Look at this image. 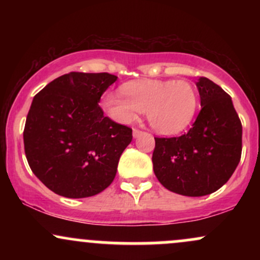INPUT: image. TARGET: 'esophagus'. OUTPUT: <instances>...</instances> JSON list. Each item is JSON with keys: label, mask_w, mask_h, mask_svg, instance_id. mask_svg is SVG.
<instances>
[{"label": "esophagus", "mask_w": 260, "mask_h": 260, "mask_svg": "<svg viewBox=\"0 0 260 260\" xmlns=\"http://www.w3.org/2000/svg\"><path fill=\"white\" fill-rule=\"evenodd\" d=\"M142 133H143L142 131L138 129V128H134V129H133V137H134V138H138V137H139Z\"/></svg>", "instance_id": "obj_1"}]
</instances>
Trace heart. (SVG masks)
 Returning a JSON list of instances; mask_svg holds the SVG:
<instances>
[{"label":"heart","mask_w":260,"mask_h":260,"mask_svg":"<svg viewBox=\"0 0 260 260\" xmlns=\"http://www.w3.org/2000/svg\"><path fill=\"white\" fill-rule=\"evenodd\" d=\"M121 91L106 92L101 100L113 120L129 123L147 111L149 123L162 134L186 129L198 107L196 89L186 80H137L122 85Z\"/></svg>","instance_id":"b5f03b06"}]
</instances>
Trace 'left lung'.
Returning a JSON list of instances; mask_svg holds the SVG:
<instances>
[{
  "label": "left lung",
  "mask_w": 260,
  "mask_h": 260,
  "mask_svg": "<svg viewBox=\"0 0 260 260\" xmlns=\"http://www.w3.org/2000/svg\"><path fill=\"white\" fill-rule=\"evenodd\" d=\"M202 110L192 128L180 137H155L153 169L164 187L187 197L214 193L230 180L242 153V123L231 96L201 77Z\"/></svg>",
  "instance_id": "obj_1"
}]
</instances>
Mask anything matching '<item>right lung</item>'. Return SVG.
<instances>
[{
	"label": "right lung",
	"mask_w": 260,
	"mask_h": 260,
	"mask_svg": "<svg viewBox=\"0 0 260 260\" xmlns=\"http://www.w3.org/2000/svg\"><path fill=\"white\" fill-rule=\"evenodd\" d=\"M117 77L71 72L53 79L32 99L24 151L34 175L66 198L99 194L112 183L132 128L104 116L101 95Z\"/></svg>",
	"instance_id": "obj_1"
}]
</instances>
